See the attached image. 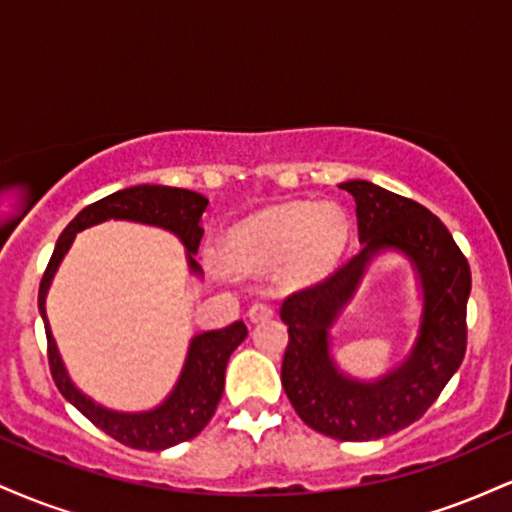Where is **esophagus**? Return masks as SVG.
Masks as SVG:
<instances>
[{
	"label": "esophagus",
	"instance_id": "34e87169",
	"mask_svg": "<svg viewBox=\"0 0 512 512\" xmlns=\"http://www.w3.org/2000/svg\"><path fill=\"white\" fill-rule=\"evenodd\" d=\"M274 313H276V308L272 303H267V301H257V303H252L250 305V320L252 322H262V320H269V317H274Z\"/></svg>",
	"mask_w": 512,
	"mask_h": 512
}]
</instances>
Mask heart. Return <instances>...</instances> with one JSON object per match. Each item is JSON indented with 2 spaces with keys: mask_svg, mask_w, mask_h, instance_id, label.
Returning <instances> with one entry per match:
<instances>
[{
  "mask_svg": "<svg viewBox=\"0 0 512 512\" xmlns=\"http://www.w3.org/2000/svg\"><path fill=\"white\" fill-rule=\"evenodd\" d=\"M344 219L332 207L289 204L262 211L228 238L226 260L245 272H262L286 260L289 281H310L334 260L344 243Z\"/></svg>",
  "mask_w": 512,
  "mask_h": 512,
  "instance_id": "obj_1",
  "label": "heart"
}]
</instances>
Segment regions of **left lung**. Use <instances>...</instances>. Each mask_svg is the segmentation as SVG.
I'll list each match as a JSON object with an SVG mask.
<instances>
[{
  "label": "left lung",
  "instance_id": "left-lung-1",
  "mask_svg": "<svg viewBox=\"0 0 512 512\" xmlns=\"http://www.w3.org/2000/svg\"><path fill=\"white\" fill-rule=\"evenodd\" d=\"M339 187L356 199L361 250L325 281L281 303L279 315L289 325L281 385L313 431L356 443L385 438L419 421L460 368L467 351L472 272L443 221L419 202L368 180ZM390 247L402 249L420 272L425 289L420 339L408 361L383 381L358 384L333 366L326 337L365 264Z\"/></svg>",
  "mask_w": 512,
  "mask_h": 512
}]
</instances>
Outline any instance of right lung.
Listing matches in <instances>:
<instances>
[{"label":"right lung","mask_w":512,"mask_h":512,"mask_svg":"<svg viewBox=\"0 0 512 512\" xmlns=\"http://www.w3.org/2000/svg\"><path fill=\"white\" fill-rule=\"evenodd\" d=\"M209 199L202 197L199 192L182 190V187H166V185H137L127 187V190L113 192V195L98 199V202L88 204L74 216L72 223L62 231L57 238L55 252H52L48 269H45L43 279H40L38 291V308L45 322V334H48V363L52 380H55L57 390L62 392L67 402H72L81 414L98 426L101 431L108 433L110 438L120 440L122 445L134 450H166L173 445L192 440L209 424L219 407L223 395V380H226L228 358L238 349V344L248 337V327L243 322H233V325L223 327V330L202 332L192 339L190 351H187L185 368L170 392V397L161 407L154 411H144V414H117V411L98 407L91 402L84 392H79L69 380L67 370L62 366V358L57 354V344L52 339L48 327V317H45V296H48L50 281L60 267L62 257L67 255L69 245L74 236L84 228L101 223L108 219H127L139 223H151V226H161L173 231L187 248V262H190L192 272H199V264L195 262V252L202 243L204 228L202 214L207 209Z\"/></svg>","instance_id":"1"}]
</instances>
